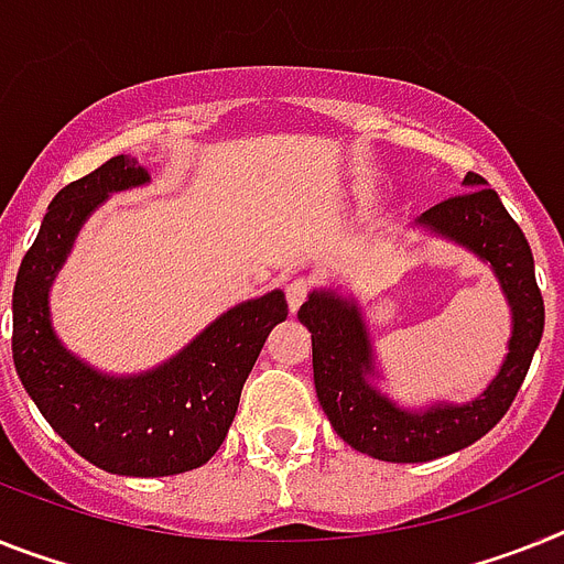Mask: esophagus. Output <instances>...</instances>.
Returning <instances> with one entry per match:
<instances>
[{
	"label": "esophagus",
	"instance_id": "34e87169",
	"mask_svg": "<svg viewBox=\"0 0 564 564\" xmlns=\"http://www.w3.org/2000/svg\"><path fill=\"white\" fill-rule=\"evenodd\" d=\"M306 295H310V281H306V278H295V281L286 283V301H290L292 312L301 310V304L306 301Z\"/></svg>",
	"mask_w": 564,
	"mask_h": 564
}]
</instances>
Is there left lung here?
<instances>
[{"instance_id":"1","label":"left lung","mask_w":564,"mask_h":564,"mask_svg":"<svg viewBox=\"0 0 564 564\" xmlns=\"http://www.w3.org/2000/svg\"><path fill=\"white\" fill-rule=\"evenodd\" d=\"M465 188L424 212L419 226L490 263L508 297L513 315L508 355L481 395L465 404L438 401L427 410H404L372 387L376 355L355 301L315 290L297 310V321L312 333V372L326 419L349 447L381 462H433L479 442L513 404L542 340L545 304L531 246L485 177L467 172Z\"/></svg>"}]
</instances>
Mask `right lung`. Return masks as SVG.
Listing matches in <instances>:
<instances>
[{
	"instance_id": "obj_1",
	"label": "right lung",
	"mask_w": 564,
	"mask_h": 564,
	"mask_svg": "<svg viewBox=\"0 0 564 564\" xmlns=\"http://www.w3.org/2000/svg\"><path fill=\"white\" fill-rule=\"evenodd\" d=\"M149 180L134 158L117 154L56 194L19 267L11 338L19 381L51 427L99 470L140 479L215 456L272 326L290 315L281 290L243 301L140 376H106L68 352L51 326V283L99 203Z\"/></svg>"
}]
</instances>
